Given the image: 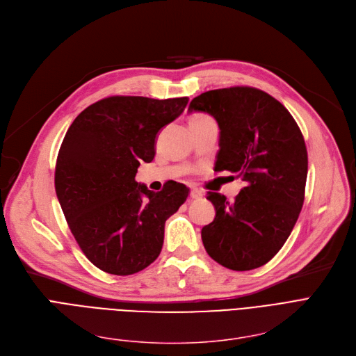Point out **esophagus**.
I'll use <instances>...</instances> for the list:
<instances>
[{
  "mask_svg": "<svg viewBox=\"0 0 356 356\" xmlns=\"http://www.w3.org/2000/svg\"><path fill=\"white\" fill-rule=\"evenodd\" d=\"M190 197L193 200H200L202 197V193L198 190V188H191V193H190Z\"/></svg>",
  "mask_w": 356,
  "mask_h": 356,
  "instance_id": "1",
  "label": "esophagus"
}]
</instances>
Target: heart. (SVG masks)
I'll return each instance as SVG.
<instances>
[{
	"mask_svg": "<svg viewBox=\"0 0 356 356\" xmlns=\"http://www.w3.org/2000/svg\"><path fill=\"white\" fill-rule=\"evenodd\" d=\"M204 118H210V117H207V115H204V114H195V115H193V117H191V122L204 120Z\"/></svg>",
	"mask_w": 356,
	"mask_h": 356,
	"instance_id": "obj_1",
	"label": "heart"
}]
</instances>
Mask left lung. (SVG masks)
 <instances>
[{"mask_svg": "<svg viewBox=\"0 0 356 356\" xmlns=\"http://www.w3.org/2000/svg\"><path fill=\"white\" fill-rule=\"evenodd\" d=\"M188 111L209 113L220 127L214 169L245 181L233 201L207 193L216 217L201 230L209 255L229 269L250 270L273 259L297 222L307 179V149L290 111L252 87L211 90Z\"/></svg>", "mask_w": 356, "mask_h": 356, "instance_id": "left-lung-1", "label": "left lung"}]
</instances>
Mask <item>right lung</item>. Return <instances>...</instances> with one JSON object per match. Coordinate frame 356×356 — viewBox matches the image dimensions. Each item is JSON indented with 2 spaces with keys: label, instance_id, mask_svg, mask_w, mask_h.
<instances>
[{
  "label": "right lung",
  "instance_id": "add662e5",
  "mask_svg": "<svg viewBox=\"0 0 356 356\" xmlns=\"http://www.w3.org/2000/svg\"><path fill=\"white\" fill-rule=\"evenodd\" d=\"M187 104V97L114 95L87 107L65 134L56 195L83 255L104 273L136 274L159 257L165 222L190 190L172 181L154 193L134 177L142 161H154L158 131Z\"/></svg>",
  "mask_w": 356,
  "mask_h": 356
}]
</instances>
